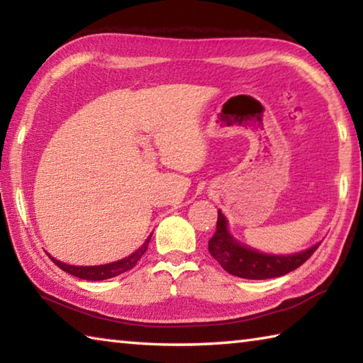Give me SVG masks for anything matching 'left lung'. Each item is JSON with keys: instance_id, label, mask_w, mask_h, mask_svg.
<instances>
[{"instance_id": "8db88e82", "label": "left lung", "mask_w": 363, "mask_h": 363, "mask_svg": "<svg viewBox=\"0 0 363 363\" xmlns=\"http://www.w3.org/2000/svg\"><path fill=\"white\" fill-rule=\"evenodd\" d=\"M317 243L309 250L301 251L294 255H264L259 251L245 247L240 242L233 238L229 230H227V219L220 211H218V223L216 232L208 242V250L210 255L216 259L225 272L237 275L240 279L250 280H264L281 277L291 270L298 269L299 266L309 259L318 248Z\"/></svg>"}]
</instances>
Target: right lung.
<instances>
[{"mask_svg":"<svg viewBox=\"0 0 363 363\" xmlns=\"http://www.w3.org/2000/svg\"><path fill=\"white\" fill-rule=\"evenodd\" d=\"M152 237V235H150ZM150 237L147 238L144 242L143 247H140L138 251H134L133 255H130L128 257H123L120 261H115V262H110V264H102V266H70V264H65V262H60L57 259H51L56 262V266H59L65 272H69L70 275H75L78 279H83V280H106V279H112L116 277V275H120L123 272H128V270L133 269L136 266L138 261L143 257V255L147 251V247H149V242H150Z\"/></svg>","mask_w":363,"mask_h":363,"instance_id":"right-lung-1","label":"right lung"}]
</instances>
